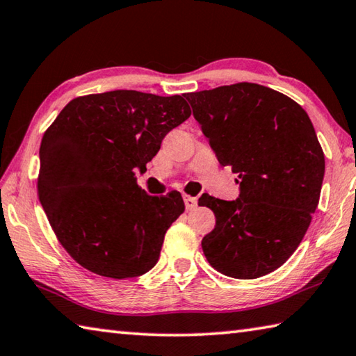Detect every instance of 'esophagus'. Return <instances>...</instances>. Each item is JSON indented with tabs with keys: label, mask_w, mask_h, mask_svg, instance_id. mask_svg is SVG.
<instances>
[{
	"label": "esophagus",
	"mask_w": 356,
	"mask_h": 356,
	"mask_svg": "<svg viewBox=\"0 0 356 356\" xmlns=\"http://www.w3.org/2000/svg\"><path fill=\"white\" fill-rule=\"evenodd\" d=\"M184 202H185L186 210H195L197 207V199L188 195H184Z\"/></svg>",
	"instance_id": "34e87169"
}]
</instances>
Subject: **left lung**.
<instances>
[{"label":"left lung","instance_id":"obj_1","mask_svg":"<svg viewBox=\"0 0 356 356\" xmlns=\"http://www.w3.org/2000/svg\"><path fill=\"white\" fill-rule=\"evenodd\" d=\"M218 161L240 179V197L202 195L215 229L202 250L218 273L258 279L299 248L319 204L324 151L307 112L275 90L238 82L184 95Z\"/></svg>","mask_w":356,"mask_h":356}]
</instances>
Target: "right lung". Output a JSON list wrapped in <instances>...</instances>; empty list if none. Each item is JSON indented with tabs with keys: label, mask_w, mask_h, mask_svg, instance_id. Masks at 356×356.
<instances>
[{
	"label": "right lung",
	"mask_w": 356,
	"mask_h": 356,
	"mask_svg": "<svg viewBox=\"0 0 356 356\" xmlns=\"http://www.w3.org/2000/svg\"><path fill=\"white\" fill-rule=\"evenodd\" d=\"M190 115L180 95L113 90L71 99L44 131L38 199L57 240L82 268L131 279L157 263L184 199L174 190L147 195L134 170H146L165 135Z\"/></svg>",
	"instance_id": "add662e5"
}]
</instances>
